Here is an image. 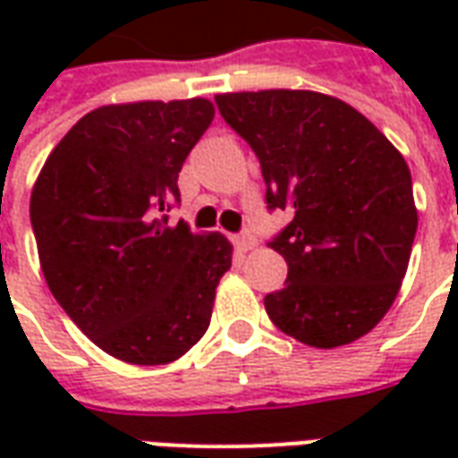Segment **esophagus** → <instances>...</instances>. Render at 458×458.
Wrapping results in <instances>:
<instances>
[{"mask_svg": "<svg viewBox=\"0 0 458 458\" xmlns=\"http://www.w3.org/2000/svg\"><path fill=\"white\" fill-rule=\"evenodd\" d=\"M235 245H238L240 252H248V250H252L255 245H258V238L252 235V233H240V235H235Z\"/></svg>", "mask_w": 458, "mask_h": 458, "instance_id": "esophagus-1", "label": "esophagus"}]
</instances>
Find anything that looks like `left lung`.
<instances>
[{"mask_svg":"<svg viewBox=\"0 0 458 458\" xmlns=\"http://www.w3.org/2000/svg\"><path fill=\"white\" fill-rule=\"evenodd\" d=\"M216 105L259 159L267 208L292 213L267 242L287 262L284 287L265 297L272 324L314 348L365 336L393 307L417 233L403 154L331 95L225 93Z\"/></svg>","mask_w":458,"mask_h":458,"instance_id":"left-lung-1","label":"left lung"}]
</instances>
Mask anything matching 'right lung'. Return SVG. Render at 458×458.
Returning <instances> with one entry per match:
<instances>
[{"mask_svg":"<svg viewBox=\"0 0 458 458\" xmlns=\"http://www.w3.org/2000/svg\"><path fill=\"white\" fill-rule=\"evenodd\" d=\"M213 122L203 98L107 105L75 122L31 193L46 284L105 353L164 365L210 324L233 248L179 220V171Z\"/></svg>","mask_w":458,"mask_h":458,"instance_id":"right-lung-1","label":"right lung"}]
</instances>
